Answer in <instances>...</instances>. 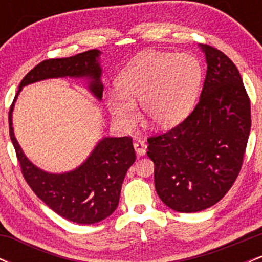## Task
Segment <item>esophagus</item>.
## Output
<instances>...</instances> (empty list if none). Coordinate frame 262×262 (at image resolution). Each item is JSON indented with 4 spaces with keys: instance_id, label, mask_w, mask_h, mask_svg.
Returning <instances> with one entry per match:
<instances>
[{
    "instance_id": "obj_1",
    "label": "esophagus",
    "mask_w": 262,
    "mask_h": 262,
    "mask_svg": "<svg viewBox=\"0 0 262 262\" xmlns=\"http://www.w3.org/2000/svg\"><path fill=\"white\" fill-rule=\"evenodd\" d=\"M134 149H135V152H137L138 156H143L145 155L146 152V144L144 143V141H135L134 143Z\"/></svg>"
}]
</instances>
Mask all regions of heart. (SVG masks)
Here are the masks:
<instances>
[{
    "label": "heart",
    "instance_id": "b5f03b06",
    "mask_svg": "<svg viewBox=\"0 0 262 262\" xmlns=\"http://www.w3.org/2000/svg\"><path fill=\"white\" fill-rule=\"evenodd\" d=\"M202 80V64L191 54L143 53L117 76L118 92L107 96V107L123 129L137 123L135 102L155 127L170 128L191 112Z\"/></svg>",
    "mask_w": 262,
    "mask_h": 262
}]
</instances>
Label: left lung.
Masks as SVG:
<instances>
[{
  "label": "left lung",
  "instance_id": "left-lung-1",
  "mask_svg": "<svg viewBox=\"0 0 262 262\" xmlns=\"http://www.w3.org/2000/svg\"><path fill=\"white\" fill-rule=\"evenodd\" d=\"M207 74L200 102L187 118L148 139L155 189L171 209L209 208L235 182L251 128L250 100L234 62L210 45H200Z\"/></svg>",
  "mask_w": 262,
  "mask_h": 262
}]
</instances>
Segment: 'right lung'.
Here are the masks:
<instances>
[{
    "instance_id": "add662e5",
    "label": "right lung",
    "mask_w": 262,
    "mask_h": 262,
    "mask_svg": "<svg viewBox=\"0 0 262 262\" xmlns=\"http://www.w3.org/2000/svg\"><path fill=\"white\" fill-rule=\"evenodd\" d=\"M100 55V50L93 49L70 58L41 61L20 81L8 113L10 137L27 183L49 208L77 224L98 223L118 207L123 180L135 161L133 140L130 137L103 138L79 167L64 173H50L32 164L20 149L12 127V112L23 87L58 77H86L90 80L89 90L101 101L103 85Z\"/></svg>"
}]
</instances>
